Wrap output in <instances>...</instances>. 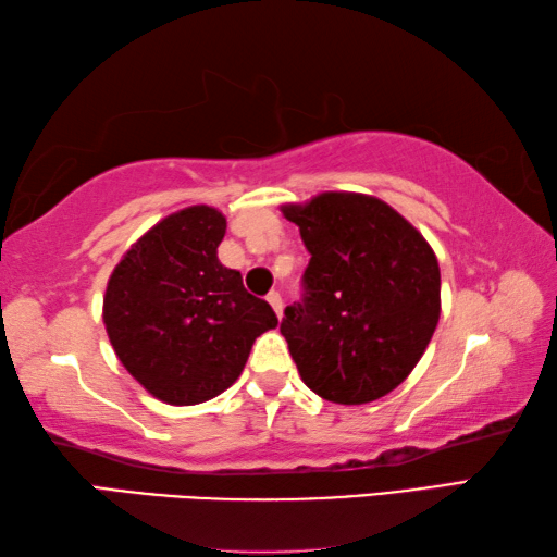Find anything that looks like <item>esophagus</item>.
Instances as JSON below:
<instances>
[{
    "instance_id": "esophagus-1",
    "label": "esophagus",
    "mask_w": 557,
    "mask_h": 557,
    "mask_svg": "<svg viewBox=\"0 0 557 557\" xmlns=\"http://www.w3.org/2000/svg\"><path fill=\"white\" fill-rule=\"evenodd\" d=\"M268 301H270V307L275 309V314H277V317H282V297H280V292H270V295H268Z\"/></svg>"
}]
</instances>
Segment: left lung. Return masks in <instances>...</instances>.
Listing matches in <instances>:
<instances>
[{
	"label": "left lung",
	"mask_w": 557,
	"mask_h": 557,
	"mask_svg": "<svg viewBox=\"0 0 557 557\" xmlns=\"http://www.w3.org/2000/svg\"><path fill=\"white\" fill-rule=\"evenodd\" d=\"M309 250L305 297L280 332L307 388L363 405L398 388L440 322V265L430 243L388 203L324 191L282 206Z\"/></svg>",
	"instance_id": "1"
}]
</instances>
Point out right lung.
Segmentation results:
<instances>
[{"instance_id":"add662e5","label":"right lung","mask_w":557,"mask_h":557,"mask_svg":"<svg viewBox=\"0 0 557 557\" xmlns=\"http://www.w3.org/2000/svg\"><path fill=\"white\" fill-rule=\"evenodd\" d=\"M225 219L188 206L159 221L108 280L102 322L127 373L169 405H196L238 381L260 334L277 326L265 299L221 265Z\"/></svg>"}]
</instances>
